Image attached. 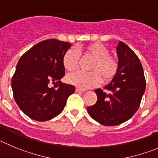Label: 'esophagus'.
Listing matches in <instances>:
<instances>
[{
  "label": "esophagus",
  "mask_w": 158,
  "mask_h": 158,
  "mask_svg": "<svg viewBox=\"0 0 158 158\" xmlns=\"http://www.w3.org/2000/svg\"><path fill=\"white\" fill-rule=\"evenodd\" d=\"M76 93H83V92H85V90H84V89H79V88L76 87Z\"/></svg>",
  "instance_id": "esophagus-1"
}]
</instances>
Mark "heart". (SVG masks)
Wrapping results in <instances>:
<instances>
[{
	"label": "heart",
	"instance_id": "heart-1",
	"mask_svg": "<svg viewBox=\"0 0 158 158\" xmlns=\"http://www.w3.org/2000/svg\"><path fill=\"white\" fill-rule=\"evenodd\" d=\"M86 57L92 59L89 66L91 72H76L67 76V80L72 85L85 89L92 88L101 82H108L117 75L119 69L118 58L110 54L108 48L101 43H92L82 48ZM66 70L73 72L79 67V55L76 48H69L65 51L62 59Z\"/></svg>",
	"mask_w": 158,
	"mask_h": 158
}]
</instances>
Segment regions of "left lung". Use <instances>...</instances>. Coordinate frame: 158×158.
Listing matches in <instances>:
<instances>
[{"label":"left lung","mask_w":158,"mask_h":158,"mask_svg":"<svg viewBox=\"0 0 158 158\" xmlns=\"http://www.w3.org/2000/svg\"><path fill=\"white\" fill-rule=\"evenodd\" d=\"M119 69L113 80L95 93L97 101L87 107L89 115L104 126H118L129 120L140 105L146 88L142 64L129 46L120 41L116 48Z\"/></svg>","instance_id":"8db88e82"}]
</instances>
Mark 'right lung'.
<instances>
[{
  "mask_svg": "<svg viewBox=\"0 0 158 158\" xmlns=\"http://www.w3.org/2000/svg\"><path fill=\"white\" fill-rule=\"evenodd\" d=\"M71 47L55 39L38 43L22 55L11 79V87L19 108L30 118L39 122L56 117L65 106L75 86L63 83L62 59ZM55 85L50 88L49 84Z\"/></svg>",
  "mask_w": 158,
  "mask_h": 158,
  "instance_id": "add662e5",
  "label": "right lung"
}]
</instances>
